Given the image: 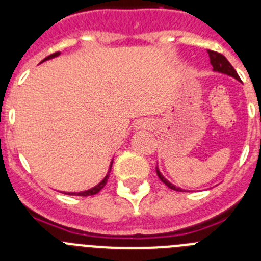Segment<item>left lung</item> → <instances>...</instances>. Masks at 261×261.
Masks as SVG:
<instances>
[{"label": "left lung", "instance_id": "1", "mask_svg": "<svg viewBox=\"0 0 261 261\" xmlns=\"http://www.w3.org/2000/svg\"><path fill=\"white\" fill-rule=\"evenodd\" d=\"M208 53H209V57H211V64H212V66H213L214 70L220 71V73H225V74L231 75V77H234V78H237L238 81H241L238 73L235 71V69L232 68L231 64L227 61V59L223 56L222 53H218V52H216V50H211V49H208ZM155 168H156V175H158V177L163 181V183L166 184V186L168 187V188H171V190H174V191H179V192H183V190H180V188H177V187L172 186L170 181L166 180L165 177L162 176V174L159 172L158 167H155Z\"/></svg>", "mask_w": 261, "mask_h": 261}]
</instances>
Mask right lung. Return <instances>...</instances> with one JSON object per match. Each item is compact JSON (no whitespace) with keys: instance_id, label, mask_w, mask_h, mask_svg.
<instances>
[{"instance_id":"1","label":"right lung","mask_w":261,"mask_h":261,"mask_svg":"<svg viewBox=\"0 0 261 261\" xmlns=\"http://www.w3.org/2000/svg\"><path fill=\"white\" fill-rule=\"evenodd\" d=\"M59 53H60V52H55V53H52V55H49V56H48V57H45L44 60L52 59V57L57 56V55H59ZM44 60H43V61H44ZM110 171H111V167H110ZM107 180H108V175H107V176L105 177V179H103L102 181H100V183L98 184V186H95V187H94V188H91V190L85 191V192H78V193H75V192H69V193H66V195H75V196H93V195H96V193H98L99 191L102 190L103 187L106 186V183H107Z\"/></svg>"}]
</instances>
